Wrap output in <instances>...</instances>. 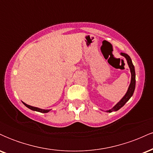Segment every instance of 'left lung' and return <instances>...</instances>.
<instances>
[{
  "label": "left lung",
  "instance_id": "8db88e82",
  "mask_svg": "<svg viewBox=\"0 0 153 153\" xmlns=\"http://www.w3.org/2000/svg\"><path fill=\"white\" fill-rule=\"evenodd\" d=\"M121 55H122L123 57H125L126 59H127V61L128 65H129V69H130V72H131V82H130V84H129V88H128V90L127 91V93H126V94L124 95V97H123L122 99H121L120 101H119V102L113 107V108H111V109H109V110L106 111V112H109V113H111V112H112V111H117L120 109V108H122V107L124 106V105L125 104V103H127L128 101H129V99H130L131 96H132L133 94H134V89H135V83H136V80H135V71H134V65H133L132 62H131V59L130 58V57H129L127 54L121 52Z\"/></svg>",
  "mask_w": 153,
  "mask_h": 153
}]
</instances>
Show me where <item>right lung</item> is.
<instances>
[{
    "instance_id": "add662e5",
    "label": "right lung",
    "mask_w": 153,
    "mask_h": 153,
    "mask_svg": "<svg viewBox=\"0 0 153 153\" xmlns=\"http://www.w3.org/2000/svg\"><path fill=\"white\" fill-rule=\"evenodd\" d=\"M25 106L27 107V108H30L31 110H33V111H38V112H41V113H47V112H49L51 109H42V108H37V107H34V106H29V105L26 104V103L23 102Z\"/></svg>"
}]
</instances>
